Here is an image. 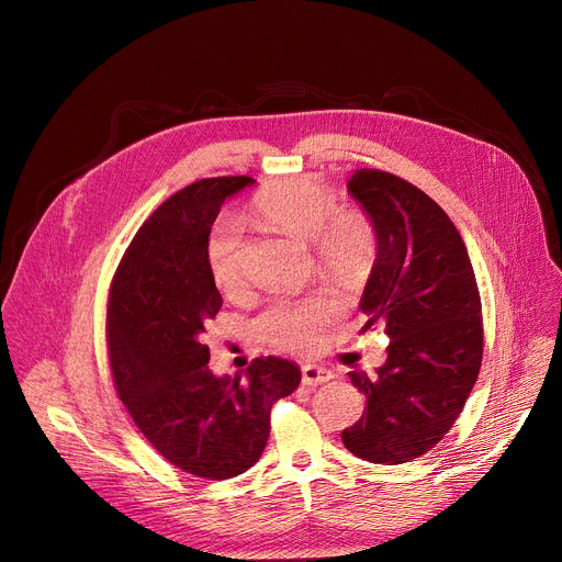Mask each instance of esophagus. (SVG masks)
Segmentation results:
<instances>
[{
	"mask_svg": "<svg viewBox=\"0 0 562 562\" xmlns=\"http://www.w3.org/2000/svg\"><path fill=\"white\" fill-rule=\"evenodd\" d=\"M334 378V373L325 367H317V364H302V382L306 386H317V384H325Z\"/></svg>",
	"mask_w": 562,
	"mask_h": 562,
	"instance_id": "esophagus-1",
	"label": "esophagus"
}]
</instances>
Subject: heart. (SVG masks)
<instances>
[{"label":"heart","instance_id":"b5f03b06","mask_svg":"<svg viewBox=\"0 0 562 562\" xmlns=\"http://www.w3.org/2000/svg\"><path fill=\"white\" fill-rule=\"evenodd\" d=\"M256 213L276 231L313 245L319 265L345 280H360L371 269L373 226L358 211H338L336 198L313 180L293 178L271 184L258 195ZM243 228L233 220L215 222L206 239V260L222 291L237 289L243 280ZM340 308L342 302L331 291H319L302 302H276L256 319V331L280 349L308 351Z\"/></svg>","mask_w":562,"mask_h":562}]
</instances>
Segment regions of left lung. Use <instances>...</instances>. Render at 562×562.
<instances>
[{
	"mask_svg": "<svg viewBox=\"0 0 562 562\" xmlns=\"http://www.w3.org/2000/svg\"><path fill=\"white\" fill-rule=\"evenodd\" d=\"M347 189L378 243L362 331L384 327L389 347L375 375L349 373L367 407L342 442L362 460L400 464L438 445L467 403L483 360L480 295L458 228L427 193L375 169H358Z\"/></svg>",
	"mask_w": 562,
	"mask_h": 562,
	"instance_id": "1",
	"label": "left lung"
}]
</instances>
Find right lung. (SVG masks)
I'll use <instances>...</instances> for the list:
<instances>
[{"label":"right lung","instance_id":"add662e5","mask_svg":"<svg viewBox=\"0 0 562 562\" xmlns=\"http://www.w3.org/2000/svg\"><path fill=\"white\" fill-rule=\"evenodd\" d=\"M247 176L200 180L159 206L135 233L111 284L106 338L117 395L144 438L178 469L226 480L254 467L269 414L293 393L300 369L256 358L245 375L209 369L204 325L222 306L206 239L224 200Z\"/></svg>","mask_w":562,"mask_h":562}]
</instances>
